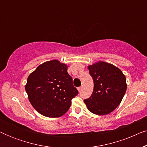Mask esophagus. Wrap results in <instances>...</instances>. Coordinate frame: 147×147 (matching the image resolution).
<instances>
[{
  "label": "esophagus",
  "instance_id": "34e87169",
  "mask_svg": "<svg viewBox=\"0 0 147 147\" xmlns=\"http://www.w3.org/2000/svg\"><path fill=\"white\" fill-rule=\"evenodd\" d=\"M82 89V87H79V88H78V91H79V92H81Z\"/></svg>",
  "mask_w": 147,
  "mask_h": 147
}]
</instances>
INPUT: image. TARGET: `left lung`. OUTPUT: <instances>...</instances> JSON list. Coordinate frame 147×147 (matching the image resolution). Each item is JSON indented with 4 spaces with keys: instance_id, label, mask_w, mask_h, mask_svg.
I'll list each match as a JSON object with an SVG mask.
<instances>
[{
    "instance_id": "obj_1",
    "label": "left lung",
    "mask_w": 147,
    "mask_h": 147,
    "mask_svg": "<svg viewBox=\"0 0 147 147\" xmlns=\"http://www.w3.org/2000/svg\"><path fill=\"white\" fill-rule=\"evenodd\" d=\"M94 80L92 96L84 102L88 109L96 115H106L114 111L126 93V77L121 70L102 61L88 66Z\"/></svg>"
}]
</instances>
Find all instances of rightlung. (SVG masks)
Instances as JSON below:
<instances>
[{
  "label": "right lung",
  "instance_id": "add662e5",
  "mask_svg": "<svg viewBox=\"0 0 147 147\" xmlns=\"http://www.w3.org/2000/svg\"><path fill=\"white\" fill-rule=\"evenodd\" d=\"M67 64L57 59L44 62L28 76L25 90L33 107L42 115L57 118L65 114L78 91L67 73Z\"/></svg>",
  "mask_w": 147,
  "mask_h": 147
}]
</instances>
